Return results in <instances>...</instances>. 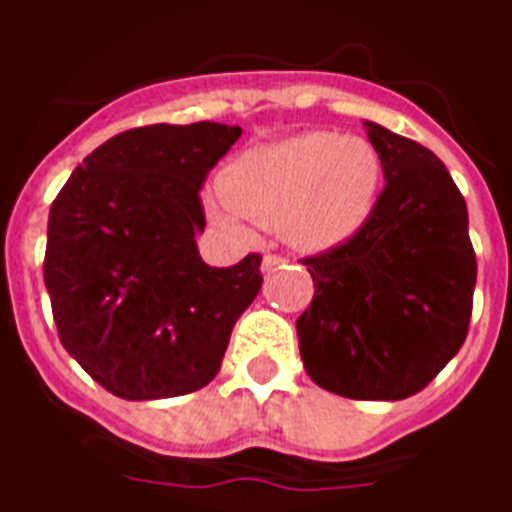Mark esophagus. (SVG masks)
I'll list each match as a JSON object with an SVG mask.
<instances>
[{
    "label": "esophagus",
    "mask_w": 512,
    "mask_h": 512,
    "mask_svg": "<svg viewBox=\"0 0 512 512\" xmlns=\"http://www.w3.org/2000/svg\"><path fill=\"white\" fill-rule=\"evenodd\" d=\"M285 256H280V253H267V256H264V261H261V269H264V272H272V269H277L280 267V264H285Z\"/></svg>",
    "instance_id": "34e87169"
}]
</instances>
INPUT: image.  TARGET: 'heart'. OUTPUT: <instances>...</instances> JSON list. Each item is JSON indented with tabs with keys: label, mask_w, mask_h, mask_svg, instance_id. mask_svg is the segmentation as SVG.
Instances as JSON below:
<instances>
[{
	"label": "heart",
	"mask_w": 512,
	"mask_h": 512,
	"mask_svg": "<svg viewBox=\"0 0 512 512\" xmlns=\"http://www.w3.org/2000/svg\"><path fill=\"white\" fill-rule=\"evenodd\" d=\"M384 165L366 138L310 130L237 154L211 208L227 224L280 227L304 251L347 243L374 216Z\"/></svg>",
	"instance_id": "b5f03b06"
}]
</instances>
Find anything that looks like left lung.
<instances>
[{"label":"left lung","mask_w":512,"mask_h":512,"mask_svg":"<svg viewBox=\"0 0 512 512\" xmlns=\"http://www.w3.org/2000/svg\"><path fill=\"white\" fill-rule=\"evenodd\" d=\"M366 130L384 189L358 235L304 259L315 296L296 334L318 387L352 400H403L425 390L465 342L475 253L465 197L446 165L376 122Z\"/></svg>","instance_id":"left-lung-1"}]
</instances>
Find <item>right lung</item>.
Segmentation results:
<instances>
[{"mask_svg": "<svg viewBox=\"0 0 512 512\" xmlns=\"http://www.w3.org/2000/svg\"><path fill=\"white\" fill-rule=\"evenodd\" d=\"M243 130L149 125L74 168L47 219L45 285L61 344L125 400L176 398L219 374L261 288V256L208 267L200 186Z\"/></svg>", "mask_w": 512, "mask_h": 512, "instance_id": "1", "label": "right lung"}]
</instances>
